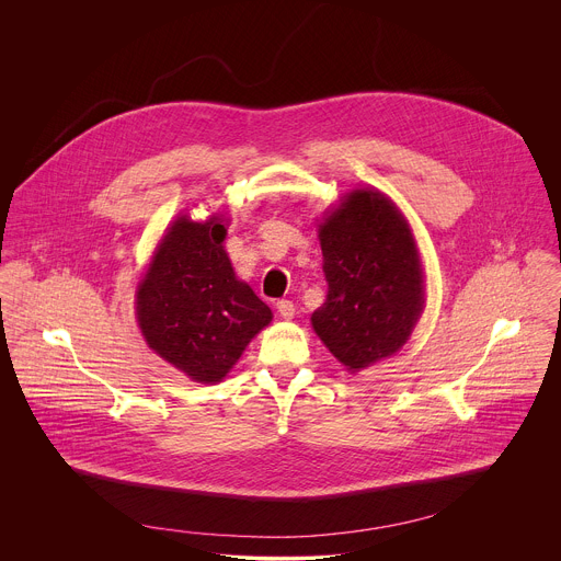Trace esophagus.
<instances>
[{
	"label": "esophagus",
	"instance_id": "esophagus-1",
	"mask_svg": "<svg viewBox=\"0 0 561 561\" xmlns=\"http://www.w3.org/2000/svg\"><path fill=\"white\" fill-rule=\"evenodd\" d=\"M277 312L284 317V319H293L295 317V306L290 299H279L277 301Z\"/></svg>",
	"mask_w": 561,
	"mask_h": 561
}]
</instances>
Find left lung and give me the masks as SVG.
Masks as SVG:
<instances>
[{"label":"left lung","instance_id":"1","mask_svg":"<svg viewBox=\"0 0 561 561\" xmlns=\"http://www.w3.org/2000/svg\"><path fill=\"white\" fill-rule=\"evenodd\" d=\"M329 282L310 322L357 373L394 355L424 310V271L407 217L375 188H355L319 224Z\"/></svg>","mask_w":561,"mask_h":561}]
</instances>
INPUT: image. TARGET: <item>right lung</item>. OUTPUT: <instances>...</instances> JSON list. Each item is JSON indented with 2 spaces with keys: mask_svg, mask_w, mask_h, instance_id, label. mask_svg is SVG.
Instances as JSON below:
<instances>
[{
  "mask_svg": "<svg viewBox=\"0 0 561 561\" xmlns=\"http://www.w3.org/2000/svg\"><path fill=\"white\" fill-rule=\"evenodd\" d=\"M224 239V215L178 217L135 295L148 348L199 383L221 381L273 319L253 288L234 277Z\"/></svg>",
  "mask_w": 561,
  "mask_h": 561,
  "instance_id": "right-lung-1",
  "label": "right lung"
}]
</instances>
